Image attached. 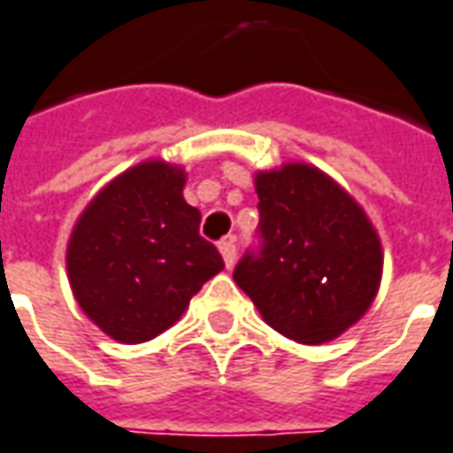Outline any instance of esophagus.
<instances>
[{"instance_id": "34e87169", "label": "esophagus", "mask_w": 453, "mask_h": 453, "mask_svg": "<svg viewBox=\"0 0 453 453\" xmlns=\"http://www.w3.org/2000/svg\"><path fill=\"white\" fill-rule=\"evenodd\" d=\"M218 248H220V255H223V262H226V267L230 270V267L235 265V257H237L235 240H233V237H226V240H223V242H220Z\"/></svg>"}]
</instances>
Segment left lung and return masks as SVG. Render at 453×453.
I'll return each instance as SVG.
<instances>
[{"label": "left lung", "mask_w": 453, "mask_h": 453, "mask_svg": "<svg viewBox=\"0 0 453 453\" xmlns=\"http://www.w3.org/2000/svg\"><path fill=\"white\" fill-rule=\"evenodd\" d=\"M259 248L237 262V287L296 343L334 341L368 311L382 274L380 237L350 196L309 164L255 176Z\"/></svg>", "instance_id": "left-lung-1"}]
</instances>
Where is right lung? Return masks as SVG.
<instances>
[{
	"label": "right lung",
	"instance_id": "right-lung-1",
	"mask_svg": "<svg viewBox=\"0 0 453 453\" xmlns=\"http://www.w3.org/2000/svg\"><path fill=\"white\" fill-rule=\"evenodd\" d=\"M186 173L151 159L95 196L68 240V280L85 316L119 343H144L173 326L223 270L198 233L201 213L183 201Z\"/></svg>",
	"mask_w": 453,
	"mask_h": 453
}]
</instances>
